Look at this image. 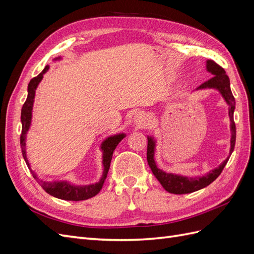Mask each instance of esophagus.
<instances>
[{"label": "esophagus", "mask_w": 254, "mask_h": 254, "mask_svg": "<svg viewBox=\"0 0 254 254\" xmlns=\"http://www.w3.org/2000/svg\"><path fill=\"white\" fill-rule=\"evenodd\" d=\"M133 124H134L136 127H139V128H142V127H144V126L146 125V115H145L144 112L140 111V112H137V113L134 115V118H133Z\"/></svg>", "instance_id": "1"}]
</instances>
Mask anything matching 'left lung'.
I'll list each match as a JSON object with an SVG mask.
<instances>
[{
  "instance_id": "obj_1",
  "label": "left lung",
  "mask_w": 254,
  "mask_h": 254,
  "mask_svg": "<svg viewBox=\"0 0 254 254\" xmlns=\"http://www.w3.org/2000/svg\"><path fill=\"white\" fill-rule=\"evenodd\" d=\"M206 70L209 71L211 74H213V77L207 81L203 82L197 88V90L200 89H206V88H213L217 89L221 95L224 96L225 101L229 105V117L230 121H231V149H230V155L229 157L222 162L217 168H215L212 172H210L207 175L200 177V178H188V177H182L178 175H173V174H166L162 172L157 167L155 159H153V155H155V146L156 143L153 141L152 137L148 136V143H147V162L149 167L151 168L152 174L155 175L156 178L159 180V182L162 184V187L167 190L168 193L172 194H189L193 193L198 190H201L205 187L211 184L217 177L221 174L222 170H224L228 160L231 156V153L234 150L235 146V140H236V128H235V123L233 119V113L235 109V99L231 92V88H230V79L228 75L226 74V71L222 68L219 64H217L213 60H207L206 61Z\"/></svg>"
}]
</instances>
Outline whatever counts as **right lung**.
Here are the masks:
<instances>
[{
    "label": "right lung",
    "instance_id": "1",
    "mask_svg": "<svg viewBox=\"0 0 254 254\" xmlns=\"http://www.w3.org/2000/svg\"><path fill=\"white\" fill-rule=\"evenodd\" d=\"M49 70V65L43 68V71L34 77L32 80L29 81L28 87H27V98L22 107L21 110V122H22V132L20 136V144L22 148V155L24 158L27 166L30 170V165L28 163V160L26 157V151H25V139H26V132L28 131L29 126H30V121H32V110H33V104H34V98H35V91L38 87V84L41 81L43 74ZM125 134L121 133L108 137V139L105 140L102 144V149L104 151L103 156V164H104V174L102 179L99 180L98 183L91 184V186H84V187H75L72 186L68 182L60 181V182H48L39 179L37 175L30 170L32 172L34 178L37 180V182L40 184L41 188L47 191L48 194L59 198L64 199V200H72V201H80V200H86V199L92 198L93 196L97 195L99 190H102L103 184L107 178V174H108L111 159L114 149L117 148L118 144L124 139Z\"/></svg>",
    "mask_w": 254,
    "mask_h": 254
}]
</instances>
